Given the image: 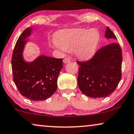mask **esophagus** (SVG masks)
<instances>
[{
	"label": "esophagus",
	"mask_w": 134,
	"mask_h": 134,
	"mask_svg": "<svg viewBox=\"0 0 134 134\" xmlns=\"http://www.w3.org/2000/svg\"><path fill=\"white\" fill-rule=\"evenodd\" d=\"M69 62H71V59H69V58L65 57V59H63V62H64V63H69Z\"/></svg>",
	"instance_id": "1"
}]
</instances>
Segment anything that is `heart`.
Returning a JSON list of instances; mask_svg holds the SVG:
<instances>
[{"mask_svg":"<svg viewBox=\"0 0 134 134\" xmlns=\"http://www.w3.org/2000/svg\"><path fill=\"white\" fill-rule=\"evenodd\" d=\"M96 29H71L59 31L55 36L52 46L60 51H72L81 59H88L94 54L100 40Z\"/></svg>","mask_w":134,"mask_h":134,"instance_id":"b5f03b06","label":"heart"}]
</instances>
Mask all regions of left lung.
Listing matches in <instances>:
<instances>
[{
    "label": "left lung",
    "instance_id": "1",
    "mask_svg": "<svg viewBox=\"0 0 134 134\" xmlns=\"http://www.w3.org/2000/svg\"><path fill=\"white\" fill-rule=\"evenodd\" d=\"M105 37L117 38L107 27ZM80 67L77 82L83 94L93 98L106 97L117 88L121 78V49L117 43L98 49L86 61H77Z\"/></svg>",
    "mask_w": 134,
    "mask_h": 134
}]
</instances>
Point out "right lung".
Wrapping results in <instances>:
<instances>
[{
	"label": "right lung",
	"mask_w": 134,
	"mask_h": 134,
	"mask_svg": "<svg viewBox=\"0 0 134 134\" xmlns=\"http://www.w3.org/2000/svg\"><path fill=\"white\" fill-rule=\"evenodd\" d=\"M31 28L24 30L14 46L11 59L13 81L19 92L33 101H42L50 97L57 90V81L63 68V59L41 55L31 63L22 57L26 40Z\"/></svg>",
	"instance_id": "1"
}]
</instances>
